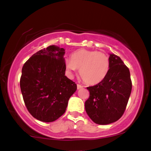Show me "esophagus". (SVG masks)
Here are the masks:
<instances>
[{
  "mask_svg": "<svg viewBox=\"0 0 151 151\" xmlns=\"http://www.w3.org/2000/svg\"><path fill=\"white\" fill-rule=\"evenodd\" d=\"M83 87H84V86L81 85V84H77V89H81V88H83Z\"/></svg>",
  "mask_w": 151,
  "mask_h": 151,
  "instance_id": "1",
  "label": "esophagus"
}]
</instances>
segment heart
<instances>
[{
    "instance_id": "obj_1",
    "label": "heart",
    "mask_w": 151,
    "mask_h": 151,
    "mask_svg": "<svg viewBox=\"0 0 151 151\" xmlns=\"http://www.w3.org/2000/svg\"><path fill=\"white\" fill-rule=\"evenodd\" d=\"M65 67L70 72L79 70V75L88 84L100 83L108 74L110 60L106 54L100 51L78 50L65 61Z\"/></svg>"
}]
</instances>
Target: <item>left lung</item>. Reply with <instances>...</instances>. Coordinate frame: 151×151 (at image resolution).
I'll list each match as a JSON object with an SVG mask.
<instances>
[{
    "label": "left lung",
    "mask_w": 151,
    "mask_h": 151,
    "mask_svg": "<svg viewBox=\"0 0 151 151\" xmlns=\"http://www.w3.org/2000/svg\"><path fill=\"white\" fill-rule=\"evenodd\" d=\"M110 67L103 81L89 86V97L85 101V110L90 119L100 125L119 120L125 111L132 89L130 71L114 54L109 57Z\"/></svg>",
    "instance_id": "1"
}]
</instances>
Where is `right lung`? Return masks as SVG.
I'll list each match as a JSON object with an SVG mask.
<instances>
[{"mask_svg":"<svg viewBox=\"0 0 151 151\" xmlns=\"http://www.w3.org/2000/svg\"><path fill=\"white\" fill-rule=\"evenodd\" d=\"M65 51L50 45L35 53L22 67L20 85L26 108L43 122L63 115L77 90L75 82L65 76Z\"/></svg>","mask_w":151,"mask_h":151,"instance_id":"1","label":"right lung"}]
</instances>
